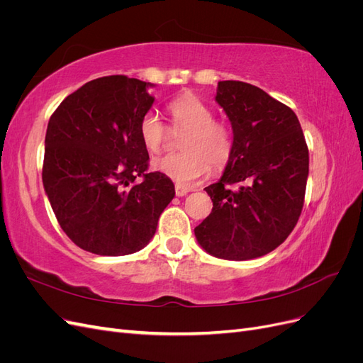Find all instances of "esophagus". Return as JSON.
Instances as JSON below:
<instances>
[{"instance_id":"esophagus-1","label":"esophagus","mask_w":363,"mask_h":363,"mask_svg":"<svg viewBox=\"0 0 363 363\" xmlns=\"http://www.w3.org/2000/svg\"><path fill=\"white\" fill-rule=\"evenodd\" d=\"M188 192H191L189 188H184V186L175 184V195H177V196H184Z\"/></svg>"}]
</instances>
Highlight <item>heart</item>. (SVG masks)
I'll return each mask as SVG.
<instances>
[{"instance_id":"obj_1","label":"heart","mask_w":363,"mask_h":363,"mask_svg":"<svg viewBox=\"0 0 363 363\" xmlns=\"http://www.w3.org/2000/svg\"><path fill=\"white\" fill-rule=\"evenodd\" d=\"M171 116V130H184L177 155L152 160V169L167 175L179 186H192L213 169H221L233 155V131L224 121L213 118L212 107L201 98L184 92L167 106ZM168 127L156 112L140 118L139 138L150 152H159L167 144Z\"/></svg>"}]
</instances>
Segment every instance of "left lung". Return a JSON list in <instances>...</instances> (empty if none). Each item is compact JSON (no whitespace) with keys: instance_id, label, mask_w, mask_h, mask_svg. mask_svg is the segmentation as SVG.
Listing matches in <instances>:
<instances>
[{"instance_id":"obj_1","label":"left lung","mask_w":363,"mask_h":363,"mask_svg":"<svg viewBox=\"0 0 363 363\" xmlns=\"http://www.w3.org/2000/svg\"><path fill=\"white\" fill-rule=\"evenodd\" d=\"M216 103L233 130V155L204 191L213 208L195 227L208 255L225 260L265 256L284 242L301 215L309 150L292 108L244 82L218 83Z\"/></svg>"}]
</instances>
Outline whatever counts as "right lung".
Returning a JSON list of instances; mask_svg holds the SVG:
<instances>
[{
	"mask_svg": "<svg viewBox=\"0 0 363 363\" xmlns=\"http://www.w3.org/2000/svg\"><path fill=\"white\" fill-rule=\"evenodd\" d=\"M152 86L101 77L68 95L50 118L43 188L63 232L94 255L144 248L175 195L167 175L147 174L150 156L139 138L140 118L155 103Z\"/></svg>",
	"mask_w": 363,
	"mask_h": 363,
	"instance_id": "obj_1",
	"label": "right lung"
}]
</instances>
